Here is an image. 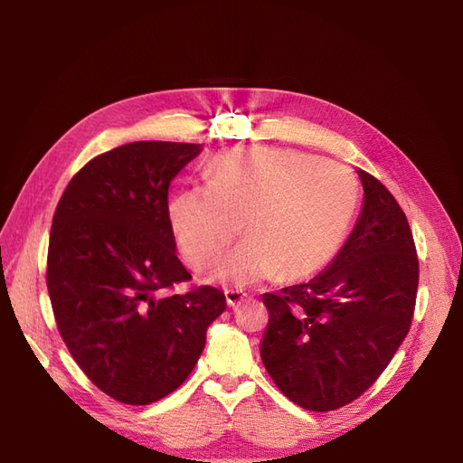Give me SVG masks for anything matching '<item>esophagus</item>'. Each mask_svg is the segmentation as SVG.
<instances>
[{
    "instance_id": "esophagus-1",
    "label": "esophagus",
    "mask_w": 463,
    "mask_h": 463,
    "mask_svg": "<svg viewBox=\"0 0 463 463\" xmlns=\"http://www.w3.org/2000/svg\"><path fill=\"white\" fill-rule=\"evenodd\" d=\"M247 298V293L240 291V289H226V303L228 307H232V309H235V307H240Z\"/></svg>"
}]
</instances>
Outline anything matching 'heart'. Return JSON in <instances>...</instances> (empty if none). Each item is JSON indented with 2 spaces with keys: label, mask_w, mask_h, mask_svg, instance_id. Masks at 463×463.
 <instances>
[{
  "label": "heart",
  "mask_w": 463,
  "mask_h": 463,
  "mask_svg": "<svg viewBox=\"0 0 463 463\" xmlns=\"http://www.w3.org/2000/svg\"><path fill=\"white\" fill-rule=\"evenodd\" d=\"M208 187L175 193L167 218L194 270L213 264L241 222L247 240L213 276L232 286L305 278L338 250L355 210V185L340 165L288 148H233L210 162Z\"/></svg>",
  "instance_id": "b5f03b06"
}]
</instances>
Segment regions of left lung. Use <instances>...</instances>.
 <instances>
[{
  "label": "left lung",
  "instance_id": "1",
  "mask_svg": "<svg viewBox=\"0 0 463 463\" xmlns=\"http://www.w3.org/2000/svg\"><path fill=\"white\" fill-rule=\"evenodd\" d=\"M365 201L340 253L307 284L264 293L260 357L276 386L309 411H332L373 386L408 335L419 260L403 210L357 170Z\"/></svg>",
  "mask_w": 463,
  "mask_h": 463
}]
</instances>
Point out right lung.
<instances>
[{
  "label": "right lung",
  "instance_id": "right-lung-1",
  "mask_svg": "<svg viewBox=\"0 0 463 463\" xmlns=\"http://www.w3.org/2000/svg\"><path fill=\"white\" fill-rule=\"evenodd\" d=\"M201 145L138 141L92 158L55 208L48 293L77 365L108 396L148 405L185 383L226 296L191 278L175 255L167 189Z\"/></svg>",
  "mask_w": 463,
  "mask_h": 463
}]
</instances>
